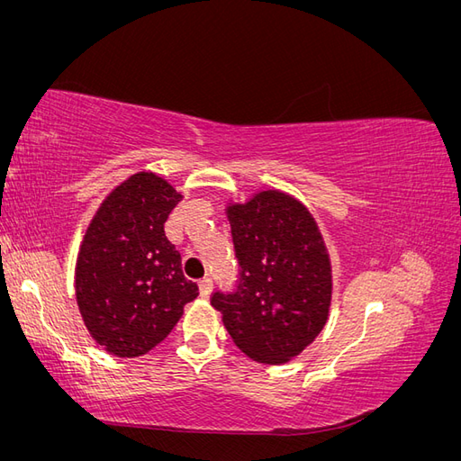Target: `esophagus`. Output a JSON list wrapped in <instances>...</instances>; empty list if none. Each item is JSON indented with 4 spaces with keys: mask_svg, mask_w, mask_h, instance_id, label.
<instances>
[{
    "mask_svg": "<svg viewBox=\"0 0 461 461\" xmlns=\"http://www.w3.org/2000/svg\"><path fill=\"white\" fill-rule=\"evenodd\" d=\"M213 292V281L209 276H205V278H202L200 281V294L203 296V298H207L209 294H212Z\"/></svg>",
    "mask_w": 461,
    "mask_h": 461,
    "instance_id": "esophagus-1",
    "label": "esophagus"
}]
</instances>
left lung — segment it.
<instances>
[{"label": "left lung", "instance_id": "1", "mask_svg": "<svg viewBox=\"0 0 461 461\" xmlns=\"http://www.w3.org/2000/svg\"><path fill=\"white\" fill-rule=\"evenodd\" d=\"M227 217L240 276L230 292H213L212 305L246 356L286 364L329 319L332 269L323 236L308 207L281 190L229 203Z\"/></svg>", "mask_w": 461, "mask_h": 461}]
</instances>
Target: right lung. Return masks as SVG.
<instances>
[{
    "instance_id": "1",
    "label": "right lung",
    "mask_w": 461,
    "mask_h": 461,
    "mask_svg": "<svg viewBox=\"0 0 461 461\" xmlns=\"http://www.w3.org/2000/svg\"><path fill=\"white\" fill-rule=\"evenodd\" d=\"M180 200L183 194L165 178L140 171L111 190L90 221L75 292L88 332L109 354L149 352L198 296L163 229Z\"/></svg>"
}]
</instances>
